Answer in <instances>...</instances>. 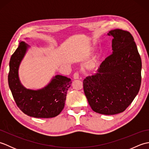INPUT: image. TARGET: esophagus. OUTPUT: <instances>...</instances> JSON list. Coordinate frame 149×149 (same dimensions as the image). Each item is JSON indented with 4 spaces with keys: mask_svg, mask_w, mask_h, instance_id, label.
Masks as SVG:
<instances>
[{
    "mask_svg": "<svg viewBox=\"0 0 149 149\" xmlns=\"http://www.w3.org/2000/svg\"><path fill=\"white\" fill-rule=\"evenodd\" d=\"M74 79H78L79 78V73L78 72H75V74H74Z\"/></svg>",
    "mask_w": 149,
    "mask_h": 149,
    "instance_id": "obj_1",
    "label": "esophagus"
}]
</instances>
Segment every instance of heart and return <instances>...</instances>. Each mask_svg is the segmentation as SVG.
<instances>
[{"instance_id": "heart-1", "label": "heart", "mask_w": 149, "mask_h": 149, "mask_svg": "<svg viewBox=\"0 0 149 149\" xmlns=\"http://www.w3.org/2000/svg\"><path fill=\"white\" fill-rule=\"evenodd\" d=\"M97 59H98V57H97L96 59H95V62H94V63H97Z\"/></svg>"}]
</instances>
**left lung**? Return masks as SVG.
Wrapping results in <instances>:
<instances>
[{
	"label": "left lung",
	"mask_w": 149,
	"mask_h": 149,
	"mask_svg": "<svg viewBox=\"0 0 149 149\" xmlns=\"http://www.w3.org/2000/svg\"><path fill=\"white\" fill-rule=\"evenodd\" d=\"M113 52L101 63L97 72L83 81L91 109L106 115L126 109L140 90L141 59L133 37L128 31H110Z\"/></svg>",
	"instance_id": "8db88e82"
}]
</instances>
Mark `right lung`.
<instances>
[{
    "label": "right lung",
    "mask_w": 149,
    "mask_h": 149,
    "mask_svg": "<svg viewBox=\"0 0 149 149\" xmlns=\"http://www.w3.org/2000/svg\"><path fill=\"white\" fill-rule=\"evenodd\" d=\"M29 47L27 43L20 41L18 48L11 56L8 74L9 87L17 106L26 115L34 118L55 117L64 108L71 79L56 75L42 89L34 90L25 88L19 79L18 70Z\"/></svg>",
    "instance_id": "1"
}]
</instances>
